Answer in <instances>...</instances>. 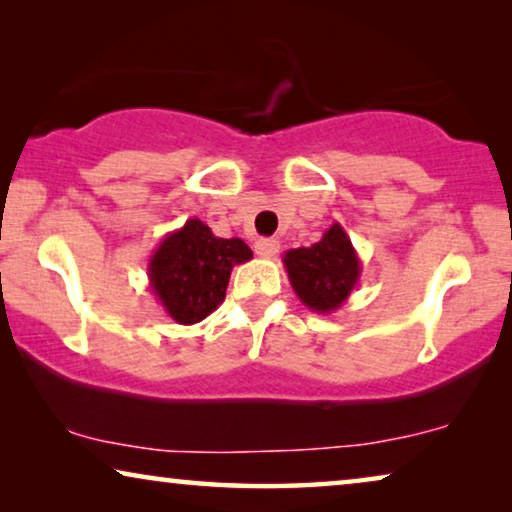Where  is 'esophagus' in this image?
<instances>
[{
	"label": "esophagus",
	"mask_w": 512,
	"mask_h": 512,
	"mask_svg": "<svg viewBox=\"0 0 512 512\" xmlns=\"http://www.w3.org/2000/svg\"><path fill=\"white\" fill-rule=\"evenodd\" d=\"M280 250V243L276 239H257L255 241V253L259 257H273Z\"/></svg>",
	"instance_id": "34e87169"
}]
</instances>
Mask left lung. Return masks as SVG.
<instances>
[{
  "instance_id": "left-lung-1",
  "label": "left lung",
  "mask_w": 512,
  "mask_h": 512,
  "mask_svg": "<svg viewBox=\"0 0 512 512\" xmlns=\"http://www.w3.org/2000/svg\"><path fill=\"white\" fill-rule=\"evenodd\" d=\"M282 264L299 301L319 315H329L349 299L363 269L340 223H333L310 248L287 250Z\"/></svg>"
}]
</instances>
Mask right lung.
Returning <instances> with one entry per match:
<instances>
[{
    "label": "right lung",
    "instance_id": "right-lung-1",
    "mask_svg": "<svg viewBox=\"0 0 512 512\" xmlns=\"http://www.w3.org/2000/svg\"><path fill=\"white\" fill-rule=\"evenodd\" d=\"M253 259L243 239H220L200 218L186 220L158 243L149 259V285L174 322L190 326L225 301L236 264Z\"/></svg>",
    "mask_w": 512,
    "mask_h": 512
}]
</instances>
